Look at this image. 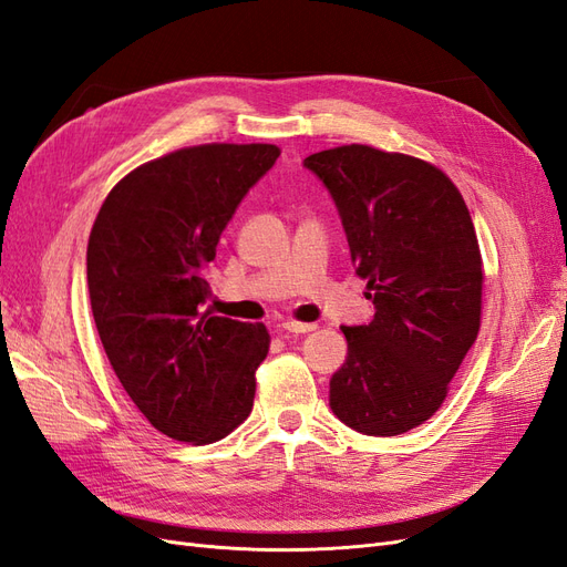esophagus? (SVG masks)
<instances>
[{
  "label": "esophagus",
  "instance_id": "esophagus-1",
  "mask_svg": "<svg viewBox=\"0 0 567 567\" xmlns=\"http://www.w3.org/2000/svg\"><path fill=\"white\" fill-rule=\"evenodd\" d=\"M317 329V323H305V321H284L279 323V331L284 333H310Z\"/></svg>",
  "mask_w": 567,
  "mask_h": 567
}]
</instances>
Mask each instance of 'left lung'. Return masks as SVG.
<instances>
[{"label":"left lung","mask_w":567,"mask_h":567,"mask_svg":"<svg viewBox=\"0 0 567 567\" xmlns=\"http://www.w3.org/2000/svg\"><path fill=\"white\" fill-rule=\"evenodd\" d=\"M305 167L329 188L375 315L342 326L348 359L331 379L333 414L357 433L402 435L431 419L483 315V255L456 184L433 163L348 144Z\"/></svg>","instance_id":"left-lung-1"}]
</instances>
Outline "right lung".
Here are the masks:
<instances>
[{
  "instance_id": "add662e5",
  "label": "right lung",
  "mask_w": 567,
  "mask_h": 567,
  "mask_svg": "<svg viewBox=\"0 0 567 567\" xmlns=\"http://www.w3.org/2000/svg\"><path fill=\"white\" fill-rule=\"evenodd\" d=\"M274 144L186 146L134 167L94 219L87 288L96 331L136 409L163 435L210 444L241 425L265 323L213 312L205 267Z\"/></svg>"
}]
</instances>
